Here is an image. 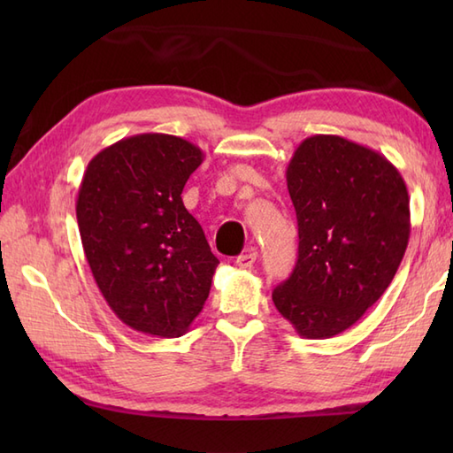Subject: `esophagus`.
Segmentation results:
<instances>
[{
    "label": "esophagus",
    "instance_id": "34e87169",
    "mask_svg": "<svg viewBox=\"0 0 453 453\" xmlns=\"http://www.w3.org/2000/svg\"><path fill=\"white\" fill-rule=\"evenodd\" d=\"M257 257H258V253H257V249H247V251L243 253V255H239L237 257V266L239 268H251L255 263H257Z\"/></svg>",
    "mask_w": 453,
    "mask_h": 453
}]
</instances>
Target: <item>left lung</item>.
<instances>
[{
  "instance_id": "left-lung-1",
  "label": "left lung",
  "mask_w": 453,
  "mask_h": 453,
  "mask_svg": "<svg viewBox=\"0 0 453 453\" xmlns=\"http://www.w3.org/2000/svg\"><path fill=\"white\" fill-rule=\"evenodd\" d=\"M297 263L273 302L303 339L349 329L388 290L411 235L409 192L375 150L333 134L296 148L286 169Z\"/></svg>"
}]
</instances>
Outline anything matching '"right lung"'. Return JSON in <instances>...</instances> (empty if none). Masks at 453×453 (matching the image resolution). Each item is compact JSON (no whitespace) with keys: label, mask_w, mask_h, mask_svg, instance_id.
Instances as JSON below:
<instances>
[{"label":"right lung","mask_w":453,"mask_h":453,"mask_svg":"<svg viewBox=\"0 0 453 453\" xmlns=\"http://www.w3.org/2000/svg\"><path fill=\"white\" fill-rule=\"evenodd\" d=\"M202 161L195 143L150 132L104 148L83 173L75 214L85 258L134 331L180 336L204 307L219 261L180 198Z\"/></svg>","instance_id":"add662e5"}]
</instances>
